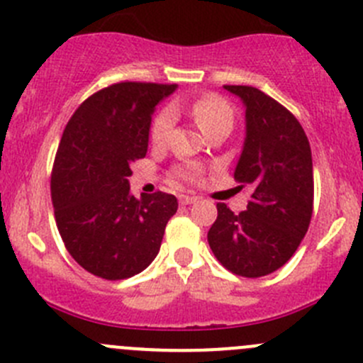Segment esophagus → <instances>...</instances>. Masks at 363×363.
<instances>
[{
    "instance_id": "1",
    "label": "esophagus",
    "mask_w": 363,
    "mask_h": 363,
    "mask_svg": "<svg viewBox=\"0 0 363 363\" xmlns=\"http://www.w3.org/2000/svg\"><path fill=\"white\" fill-rule=\"evenodd\" d=\"M196 200H199L196 196H189V195L179 196V202H181V206H189V203H195Z\"/></svg>"
}]
</instances>
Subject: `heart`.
Segmentation results:
<instances>
[{"mask_svg":"<svg viewBox=\"0 0 363 363\" xmlns=\"http://www.w3.org/2000/svg\"><path fill=\"white\" fill-rule=\"evenodd\" d=\"M191 115L203 135L209 133L213 128H216V125L225 124V122L232 124L230 106L216 96H206L196 101L191 106ZM172 125H174V115H172L170 110H164L163 113L157 115L152 124V131H150V138H152V142L156 145L167 143V140L170 138ZM184 174L188 177L195 179L199 175V170L196 168H186Z\"/></svg>","mask_w":363,"mask_h":363,"instance_id":"heart-1","label":"heart"}]
</instances>
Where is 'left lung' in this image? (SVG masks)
Returning <instances> with one entry per match:
<instances>
[{"label":"left lung","mask_w":363,"mask_h":363,"mask_svg":"<svg viewBox=\"0 0 363 363\" xmlns=\"http://www.w3.org/2000/svg\"><path fill=\"white\" fill-rule=\"evenodd\" d=\"M245 106V142L235 181L248 184L246 211L218 203L207 241L216 259L235 275H269L293 257L308 230L314 172L307 135L282 104L259 88L225 84Z\"/></svg>","instance_id":"1"}]
</instances>
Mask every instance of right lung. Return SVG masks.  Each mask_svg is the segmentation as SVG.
<instances>
[{"label":"right lung","mask_w":363,"mask_h":363,"mask_svg":"<svg viewBox=\"0 0 363 363\" xmlns=\"http://www.w3.org/2000/svg\"><path fill=\"white\" fill-rule=\"evenodd\" d=\"M177 84L117 83L88 97L63 131L51 175L56 227L72 259L106 280L142 273L161 248L177 199H136L128 177L145 157L152 115Z\"/></svg>","instance_id":"add662e5"}]
</instances>
